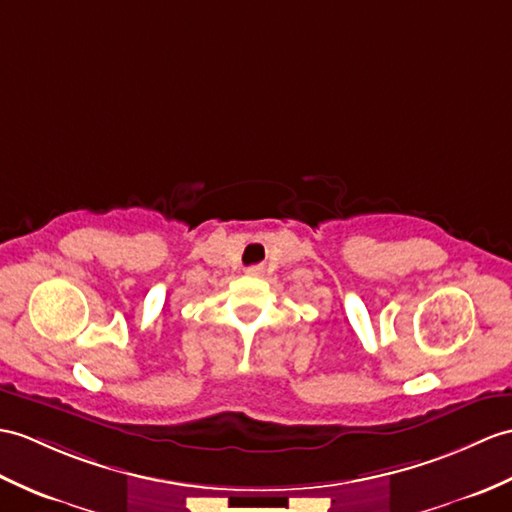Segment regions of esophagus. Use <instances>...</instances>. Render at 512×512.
I'll use <instances>...</instances> for the list:
<instances>
[{"instance_id": "esophagus-1", "label": "esophagus", "mask_w": 512, "mask_h": 512, "mask_svg": "<svg viewBox=\"0 0 512 512\" xmlns=\"http://www.w3.org/2000/svg\"><path fill=\"white\" fill-rule=\"evenodd\" d=\"M246 275H253V277H257V275H261V266H251L246 270Z\"/></svg>"}]
</instances>
